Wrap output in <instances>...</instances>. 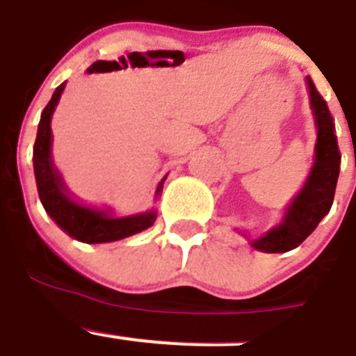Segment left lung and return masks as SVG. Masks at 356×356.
<instances>
[{"label":"left lung","mask_w":356,"mask_h":356,"mask_svg":"<svg viewBox=\"0 0 356 356\" xmlns=\"http://www.w3.org/2000/svg\"><path fill=\"white\" fill-rule=\"evenodd\" d=\"M310 108L318 127L316 140V158L309 179L302 191L294 197L287 207L280 225L268 230L259 239H252V246L266 254H284L302 245L323 218L330 213L337 188L341 170V152H339L335 126L330 115L326 101L316 90L312 79L307 76Z\"/></svg>","instance_id":"obj_1"}]
</instances>
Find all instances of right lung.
Segmentation results:
<instances>
[{
    "mask_svg": "<svg viewBox=\"0 0 356 356\" xmlns=\"http://www.w3.org/2000/svg\"><path fill=\"white\" fill-rule=\"evenodd\" d=\"M65 83L54 90L53 97L44 108L38 122L37 140L33 145V172L37 181L38 198L42 202L46 213L53 218V222L60 227L70 238L81 243H111L118 239L129 238L133 234L149 229L156 222V211H149L143 214H133L126 218H113L110 209L99 211L79 204L70 197L62 175L56 170L53 159H51V117L54 108L58 104ZM163 181L159 182L158 191H161Z\"/></svg>",
    "mask_w": 356,
    "mask_h": 356,
    "instance_id": "add662e5",
    "label": "right lung"
}]
</instances>
